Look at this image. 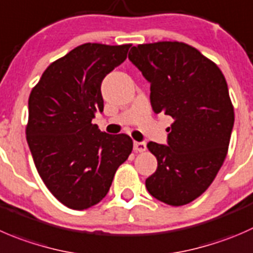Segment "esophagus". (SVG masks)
Here are the masks:
<instances>
[{
    "label": "esophagus",
    "mask_w": 253,
    "mask_h": 253,
    "mask_svg": "<svg viewBox=\"0 0 253 253\" xmlns=\"http://www.w3.org/2000/svg\"><path fill=\"white\" fill-rule=\"evenodd\" d=\"M133 149L136 152H144L147 149V146L144 142H133Z\"/></svg>",
    "instance_id": "esophagus-1"
}]
</instances>
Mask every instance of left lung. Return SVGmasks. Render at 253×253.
Instances as JSON below:
<instances>
[{
    "instance_id": "left-lung-1",
    "label": "left lung",
    "mask_w": 253,
    "mask_h": 253,
    "mask_svg": "<svg viewBox=\"0 0 253 253\" xmlns=\"http://www.w3.org/2000/svg\"><path fill=\"white\" fill-rule=\"evenodd\" d=\"M128 59L151 83L153 111L174 120L168 146L147 144L158 162L147 190L171 207L189 204L209 188L226 158L235 121L226 80L214 61L181 42L138 44Z\"/></svg>"
}]
</instances>
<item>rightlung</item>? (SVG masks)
Wrapping results in <instances>:
<instances>
[{
  "mask_svg": "<svg viewBox=\"0 0 253 253\" xmlns=\"http://www.w3.org/2000/svg\"><path fill=\"white\" fill-rule=\"evenodd\" d=\"M131 44L85 43L53 61L28 100L27 142L49 192L65 207L85 210L106 197L117 168L133 148L125 133L101 132V83L124 63Z\"/></svg>",
  "mask_w": 253,
  "mask_h": 253,
  "instance_id": "obj_1",
  "label": "right lung"
}]
</instances>
